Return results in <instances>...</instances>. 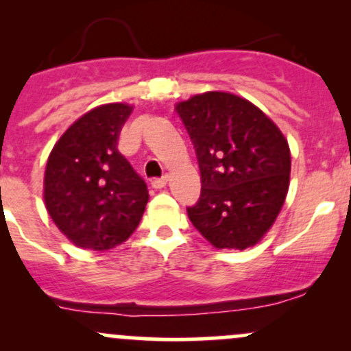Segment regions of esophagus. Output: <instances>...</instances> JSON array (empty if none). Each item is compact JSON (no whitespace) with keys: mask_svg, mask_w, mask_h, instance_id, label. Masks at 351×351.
I'll return each mask as SVG.
<instances>
[{"mask_svg":"<svg viewBox=\"0 0 351 351\" xmlns=\"http://www.w3.org/2000/svg\"><path fill=\"white\" fill-rule=\"evenodd\" d=\"M166 183H168V176H161V178H154L153 182H151V186L156 190H161L165 189Z\"/></svg>","mask_w":351,"mask_h":351,"instance_id":"1","label":"esophagus"}]
</instances>
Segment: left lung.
I'll use <instances>...</instances> for the list:
<instances>
[{
    "instance_id": "left-lung-1",
    "label": "left lung",
    "mask_w": 351,
    "mask_h": 351,
    "mask_svg": "<svg viewBox=\"0 0 351 351\" xmlns=\"http://www.w3.org/2000/svg\"><path fill=\"white\" fill-rule=\"evenodd\" d=\"M192 139L202 192L186 207L195 229L219 250L254 246L274 226L290 180L289 143L251 101L207 91L176 105Z\"/></svg>"
}]
</instances>
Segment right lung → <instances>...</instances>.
I'll return each mask as SVG.
<instances>
[{
  "label": "right lung",
  "mask_w": 351,
  "mask_h": 351,
  "mask_svg": "<svg viewBox=\"0 0 351 351\" xmlns=\"http://www.w3.org/2000/svg\"><path fill=\"white\" fill-rule=\"evenodd\" d=\"M130 112L125 104L90 110L62 134L47 159L45 207L80 247L104 251L125 241L149 200L146 182L117 149Z\"/></svg>",
  "instance_id": "1"
}]
</instances>
